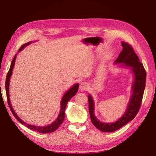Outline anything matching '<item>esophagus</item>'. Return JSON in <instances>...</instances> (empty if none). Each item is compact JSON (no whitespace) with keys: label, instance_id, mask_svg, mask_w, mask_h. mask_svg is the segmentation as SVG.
Returning <instances> with one entry per match:
<instances>
[{"label":"esophagus","instance_id":"34e87169","mask_svg":"<svg viewBox=\"0 0 156 156\" xmlns=\"http://www.w3.org/2000/svg\"><path fill=\"white\" fill-rule=\"evenodd\" d=\"M89 88V86H88V84L86 82H83L82 83H81V84H80V87H79V88L80 90H81V91H84V90H87Z\"/></svg>","mask_w":156,"mask_h":156}]
</instances>
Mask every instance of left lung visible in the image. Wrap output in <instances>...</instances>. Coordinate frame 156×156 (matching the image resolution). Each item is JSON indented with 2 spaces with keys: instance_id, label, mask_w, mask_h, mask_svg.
I'll list each match as a JSON object with an SVG mask.
<instances>
[{
  "instance_id": "obj_1",
  "label": "left lung",
  "mask_w": 156,
  "mask_h": 156,
  "mask_svg": "<svg viewBox=\"0 0 156 156\" xmlns=\"http://www.w3.org/2000/svg\"><path fill=\"white\" fill-rule=\"evenodd\" d=\"M123 49L119 57L115 60V64H124L126 67L132 68L135 75L134 82L132 86V95L126 112L120 119L114 123H103L98 120L94 116V103L90 95L88 96L89 113L94 126L103 132H113L121 128L127 123L133 120L137 114L142 103L146 84V72L143 64L139 61L132 46L127 42L122 41Z\"/></svg>"
}]
</instances>
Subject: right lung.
Returning <instances> with one entry per match:
<instances>
[{
  "label": "right lung",
  "instance_id": "obj_1",
  "mask_svg": "<svg viewBox=\"0 0 156 156\" xmlns=\"http://www.w3.org/2000/svg\"><path fill=\"white\" fill-rule=\"evenodd\" d=\"M32 41H29L28 43H26L25 44H23L21 48L19 49L18 52L21 51L22 49H23V48L26 47L27 45H29V44H30ZM17 56V54L14 56V58L12 60V62L11 63V66H10V68L9 69L8 72L7 73L6 75V83H5V87H6V96H7V100H8V103L9 107H10L11 112L13 114V115L14 116V117L20 122L21 124H24L25 126H26L28 128L34 131H37L39 132V133H51L55 130L57 129L58 128V127L62 124V122L64 120V117H65V110H66V105L68 104V102L71 100V98L72 97H73L75 94H76L78 91V88H79V84L77 83L74 84V85L68 91H67L66 92V94L64 95L63 98H62V100H61V103H60V106H61V108H60V112L59 113V115L57 117V119H56V120L53 122L51 124L48 125L46 126H34V125H29L27 124L26 122H23L21 119H20L17 116V115H16V113L15 112V111H13L12 106L11 105L10 103V98H9V85H10V77L12 76V71L14 67V64H15V62H16V58Z\"/></svg>",
  "mask_w": 156,
  "mask_h": 156
}]
</instances>
